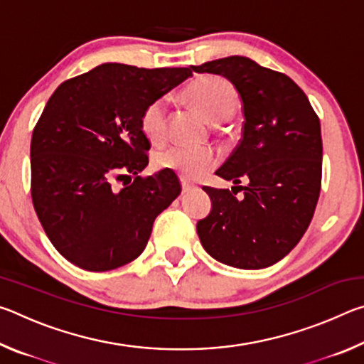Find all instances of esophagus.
<instances>
[{"label":"esophagus","mask_w":364,"mask_h":364,"mask_svg":"<svg viewBox=\"0 0 364 364\" xmlns=\"http://www.w3.org/2000/svg\"><path fill=\"white\" fill-rule=\"evenodd\" d=\"M181 188H183V193H189V191L194 189L196 186L193 183H188L186 180H181Z\"/></svg>","instance_id":"1"}]
</instances>
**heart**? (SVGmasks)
I'll list each match as a JSON object with an SVG mask.
<instances>
[{
	"label": "heart",
	"instance_id": "heart-1",
	"mask_svg": "<svg viewBox=\"0 0 364 364\" xmlns=\"http://www.w3.org/2000/svg\"><path fill=\"white\" fill-rule=\"evenodd\" d=\"M184 96L215 125L231 120L241 107L237 90L231 82L218 75H204L194 80L184 91ZM139 123L151 143H164L170 128L167 97H157L147 104L141 112ZM154 164L157 168L171 170L186 180H196L210 171L218 164V157L212 149L171 146L157 152Z\"/></svg>",
	"mask_w": 364,
	"mask_h": 364
}]
</instances>
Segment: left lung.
Here are the masks:
<instances>
[{"instance_id":"left-lung-1","label":"left lung","mask_w":364,"mask_h":364,"mask_svg":"<svg viewBox=\"0 0 364 364\" xmlns=\"http://www.w3.org/2000/svg\"><path fill=\"white\" fill-rule=\"evenodd\" d=\"M230 80L242 101V138L217 175L244 191L204 186L212 210L197 221L208 255L234 268L260 269L284 258L304 236L321 191V125L292 78L230 56L191 65Z\"/></svg>"}]
</instances>
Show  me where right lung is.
<instances>
[{
	"label": "right lung",
	"instance_id": "1",
	"mask_svg": "<svg viewBox=\"0 0 364 364\" xmlns=\"http://www.w3.org/2000/svg\"><path fill=\"white\" fill-rule=\"evenodd\" d=\"M191 75L188 67L109 63L65 80L49 97L30 144L32 200L49 241L78 268L134 260L154 220L180 196L175 171L139 175L151 149L139 120L147 104Z\"/></svg>",
	"mask_w": 364,
	"mask_h": 364
}]
</instances>
